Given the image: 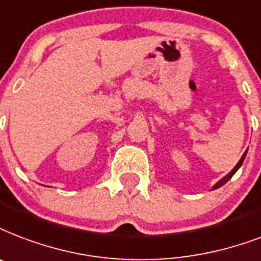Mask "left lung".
Instances as JSON below:
<instances>
[{
	"label": "left lung",
	"instance_id": "left-lung-1",
	"mask_svg": "<svg viewBox=\"0 0 261 261\" xmlns=\"http://www.w3.org/2000/svg\"><path fill=\"white\" fill-rule=\"evenodd\" d=\"M246 153H248V150H246V152L244 153V154H242V157H241V159H240V162L237 163V166L234 167V168H232V170L230 171V172H228L227 175H226V176H223V178L220 179V180H219V182H216V184H215L214 186H212V189H219V188H220V186H223V185L226 184V182H227L228 179L231 178L232 175L236 174L237 171L240 170V167L242 166V163H244V160H245V156H246Z\"/></svg>",
	"mask_w": 261,
	"mask_h": 261
}]
</instances>
